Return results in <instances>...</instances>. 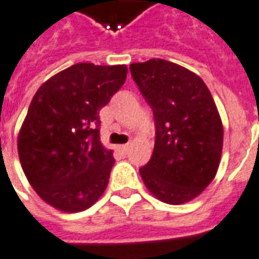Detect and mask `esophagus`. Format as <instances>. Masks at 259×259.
<instances>
[{
  "mask_svg": "<svg viewBox=\"0 0 259 259\" xmlns=\"http://www.w3.org/2000/svg\"><path fill=\"white\" fill-rule=\"evenodd\" d=\"M118 149L122 155H126V152H128V144H125V145H119Z\"/></svg>",
  "mask_w": 259,
  "mask_h": 259,
  "instance_id": "1",
  "label": "esophagus"
}]
</instances>
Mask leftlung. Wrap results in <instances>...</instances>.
<instances>
[{
    "label": "left lung",
    "mask_w": 259,
    "mask_h": 259,
    "mask_svg": "<svg viewBox=\"0 0 259 259\" xmlns=\"http://www.w3.org/2000/svg\"><path fill=\"white\" fill-rule=\"evenodd\" d=\"M130 70L156 128L141 178L165 203L193 200L214 179L222 158L224 133L210 90L196 73L163 59L133 63Z\"/></svg>",
    "instance_id": "1"
}]
</instances>
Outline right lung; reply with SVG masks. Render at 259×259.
Instances as JSON below:
<instances>
[{
	"mask_svg": "<svg viewBox=\"0 0 259 259\" xmlns=\"http://www.w3.org/2000/svg\"><path fill=\"white\" fill-rule=\"evenodd\" d=\"M125 65L77 63L39 87L18 135V155L39 197L66 213L104 193L114 165L100 141L99 111L125 83Z\"/></svg>",
	"mask_w": 259,
	"mask_h": 259,
	"instance_id": "obj_1",
	"label": "right lung"
}]
</instances>
